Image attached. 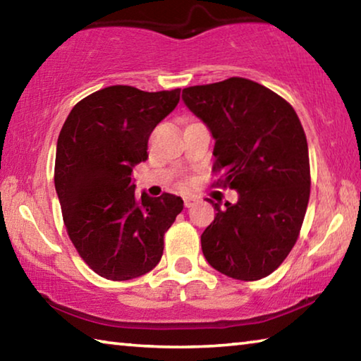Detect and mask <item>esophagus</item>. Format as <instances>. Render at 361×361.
<instances>
[{
    "label": "esophagus",
    "instance_id": "34e87169",
    "mask_svg": "<svg viewBox=\"0 0 361 361\" xmlns=\"http://www.w3.org/2000/svg\"><path fill=\"white\" fill-rule=\"evenodd\" d=\"M197 202V197H185V207L186 209H191Z\"/></svg>",
    "mask_w": 361,
    "mask_h": 361
}]
</instances>
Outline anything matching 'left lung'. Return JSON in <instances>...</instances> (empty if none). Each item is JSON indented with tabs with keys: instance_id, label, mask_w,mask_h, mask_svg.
Returning a JSON list of instances; mask_svg holds the SVG:
<instances>
[{
	"instance_id": "1",
	"label": "left lung",
	"mask_w": 361,
	"mask_h": 361,
	"mask_svg": "<svg viewBox=\"0 0 361 361\" xmlns=\"http://www.w3.org/2000/svg\"><path fill=\"white\" fill-rule=\"evenodd\" d=\"M181 99L215 140L221 185L235 204H213L200 235L209 264L237 280H259L291 252L310 194L307 140L288 102L243 78L183 89Z\"/></svg>"
}]
</instances>
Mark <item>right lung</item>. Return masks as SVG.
<instances>
[{
  "mask_svg": "<svg viewBox=\"0 0 361 361\" xmlns=\"http://www.w3.org/2000/svg\"><path fill=\"white\" fill-rule=\"evenodd\" d=\"M180 102V89L145 92L111 85L85 97L60 130L56 191L81 258L108 280L137 279L157 266L164 234L183 210L178 195L135 194L133 167L148 159L151 132Z\"/></svg>",
  "mask_w": 361,
  "mask_h": 361,
  "instance_id": "right-lung-1",
  "label": "right lung"
}]
</instances>
